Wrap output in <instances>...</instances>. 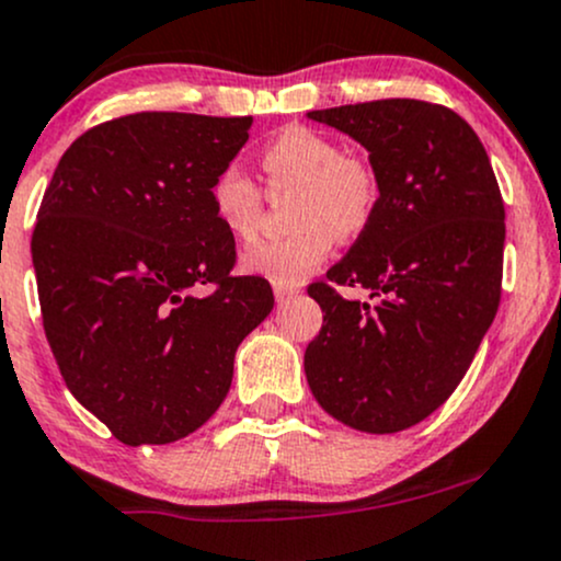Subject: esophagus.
Wrapping results in <instances>:
<instances>
[{
	"label": "esophagus",
	"mask_w": 561,
	"mask_h": 561,
	"mask_svg": "<svg viewBox=\"0 0 561 561\" xmlns=\"http://www.w3.org/2000/svg\"><path fill=\"white\" fill-rule=\"evenodd\" d=\"M273 291H275V299H278V302L283 305L288 297H294V294H297L299 288L297 286H283V283H275Z\"/></svg>",
	"instance_id": "34e87169"
}]
</instances>
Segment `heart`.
Masks as SVG:
<instances>
[{"label": "heart", "instance_id": "obj_1", "mask_svg": "<svg viewBox=\"0 0 561 561\" xmlns=\"http://www.w3.org/2000/svg\"><path fill=\"white\" fill-rule=\"evenodd\" d=\"M270 195L291 192L288 238L259 243L243 259L245 273L297 286L329 256L331 243L358 238L379 206L377 168L342 152L334 138L307 125H286L259 154ZM210 210L230 238L251 243L264 214V192L238 162L219 168L208 190Z\"/></svg>", "mask_w": 561, "mask_h": 561}]
</instances>
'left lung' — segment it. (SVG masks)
<instances>
[{"label":"left lung","mask_w":561,"mask_h":561,"mask_svg":"<svg viewBox=\"0 0 561 561\" xmlns=\"http://www.w3.org/2000/svg\"><path fill=\"white\" fill-rule=\"evenodd\" d=\"M369 149L375 219L347 256L307 286L323 327L305 351L312 396L366 433L417 425L466 377L503 286L505 208L479 136L417 99L307 112ZM336 285L366 287L355 304Z\"/></svg>","instance_id":"left-lung-1"}]
</instances>
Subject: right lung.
<instances>
[{
	"label": "right lung",
	"mask_w": 561,
	"mask_h": 561,
	"mask_svg": "<svg viewBox=\"0 0 561 561\" xmlns=\"http://www.w3.org/2000/svg\"><path fill=\"white\" fill-rule=\"evenodd\" d=\"M251 123L125 114L77 138L42 197L45 336L71 396L130 447L206 423L230 393L234 351L275 305L267 280L232 275L234 238L208 197Z\"/></svg>",
	"instance_id": "obj_1"
}]
</instances>
